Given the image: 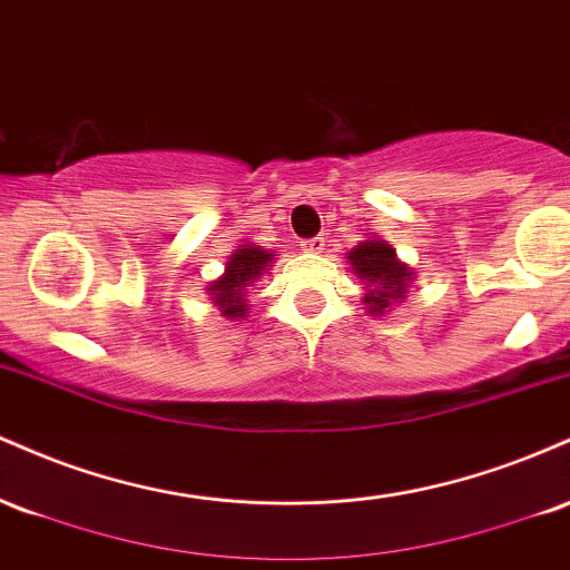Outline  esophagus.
Here are the masks:
<instances>
[{
  "label": "esophagus",
  "mask_w": 570,
  "mask_h": 570,
  "mask_svg": "<svg viewBox=\"0 0 570 570\" xmlns=\"http://www.w3.org/2000/svg\"><path fill=\"white\" fill-rule=\"evenodd\" d=\"M324 246H326V240L322 238V235H316V238H307L299 244V248H303L305 254H322Z\"/></svg>",
  "instance_id": "obj_1"
}]
</instances>
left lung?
<instances>
[{
    "label": "left lung",
    "mask_w": 570,
    "mask_h": 570,
    "mask_svg": "<svg viewBox=\"0 0 570 570\" xmlns=\"http://www.w3.org/2000/svg\"><path fill=\"white\" fill-rule=\"evenodd\" d=\"M345 259H348L356 278H362V303L367 307L370 316H383V313L391 311V305L404 303L410 281L415 278V273L396 257L389 240L372 235V238L353 246L345 254Z\"/></svg>",
    "instance_id": "obj_1"
}]
</instances>
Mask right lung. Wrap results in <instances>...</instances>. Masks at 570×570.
<instances>
[{"label": "right lung", "mask_w": 570, "mask_h": 570, "mask_svg": "<svg viewBox=\"0 0 570 570\" xmlns=\"http://www.w3.org/2000/svg\"><path fill=\"white\" fill-rule=\"evenodd\" d=\"M276 257L278 254L254 244L233 248V254L227 257L225 273L206 286L208 297L217 305L222 316L233 318V322H244L248 313V289L257 284L259 276L271 271Z\"/></svg>", "instance_id": "add662e5"}]
</instances>
